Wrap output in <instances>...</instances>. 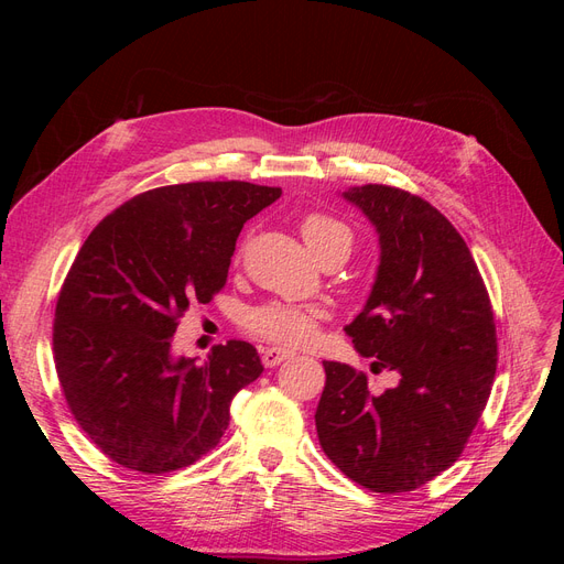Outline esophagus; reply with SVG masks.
I'll use <instances>...</instances> for the list:
<instances>
[{
    "mask_svg": "<svg viewBox=\"0 0 564 564\" xmlns=\"http://www.w3.org/2000/svg\"><path fill=\"white\" fill-rule=\"evenodd\" d=\"M289 357H292V352L284 350V348H275V346L263 348V352H261V360H263L265 367H278L280 362L289 360Z\"/></svg>",
    "mask_w": 564,
    "mask_h": 564,
    "instance_id": "1",
    "label": "esophagus"
}]
</instances>
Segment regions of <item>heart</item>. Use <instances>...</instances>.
I'll return each mask as SVG.
<instances>
[{
  "instance_id": "obj_1",
  "label": "heart",
  "mask_w": 564,
  "mask_h": 564,
  "mask_svg": "<svg viewBox=\"0 0 564 564\" xmlns=\"http://www.w3.org/2000/svg\"><path fill=\"white\" fill-rule=\"evenodd\" d=\"M301 235L319 261H327L332 256L346 259L352 247L350 228L329 214H305L301 220ZM324 319H327V313L317 305L268 301L245 315V329L278 346L301 348L311 346L319 336Z\"/></svg>"
}]
</instances>
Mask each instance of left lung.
Here are the masks:
<instances>
[{"instance_id": "1", "label": "left lung", "mask_w": 564, "mask_h": 564, "mask_svg": "<svg viewBox=\"0 0 564 564\" xmlns=\"http://www.w3.org/2000/svg\"><path fill=\"white\" fill-rule=\"evenodd\" d=\"M344 195L381 242L371 296L346 334L373 357V371H395L400 381L373 395L365 371L324 362L317 437L352 482L414 491L454 464L485 412L497 324L470 249L431 202L379 183Z\"/></svg>"}]
</instances>
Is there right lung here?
<instances>
[{
    "label": "right lung",
    "instance_id": "right-lung-1",
    "mask_svg": "<svg viewBox=\"0 0 564 564\" xmlns=\"http://www.w3.org/2000/svg\"><path fill=\"white\" fill-rule=\"evenodd\" d=\"M280 195L245 181L152 187L82 245L56 301L54 362L67 409L115 464L145 475L193 466L224 437L237 390L261 377L247 340L195 365L172 355V336L226 286L237 235Z\"/></svg>",
    "mask_w": 564,
    "mask_h": 564
}]
</instances>
